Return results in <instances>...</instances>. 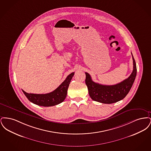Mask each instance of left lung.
Here are the masks:
<instances>
[{"instance_id": "left-lung-1", "label": "left lung", "mask_w": 151, "mask_h": 151, "mask_svg": "<svg viewBox=\"0 0 151 151\" xmlns=\"http://www.w3.org/2000/svg\"><path fill=\"white\" fill-rule=\"evenodd\" d=\"M132 56L134 65L132 72L127 79L115 85L105 86L96 83L92 80L91 75L86 72V84L93 100L110 104L122 100L129 93L137 76V65L132 54Z\"/></svg>"}]
</instances>
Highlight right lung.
<instances>
[{
  "label": "right lung",
  "mask_w": 151,
  "mask_h": 151,
  "mask_svg": "<svg viewBox=\"0 0 151 151\" xmlns=\"http://www.w3.org/2000/svg\"><path fill=\"white\" fill-rule=\"evenodd\" d=\"M74 72H72L56 89L46 94L28 93L22 90L24 94L31 102L41 106L48 107L60 104L65 100L69 84Z\"/></svg>",
  "instance_id": "right-lung-1"
}]
</instances>
